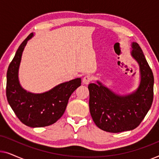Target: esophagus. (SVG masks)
I'll return each mask as SVG.
<instances>
[{
	"mask_svg": "<svg viewBox=\"0 0 159 159\" xmlns=\"http://www.w3.org/2000/svg\"><path fill=\"white\" fill-rule=\"evenodd\" d=\"M92 80H93V78L91 76L85 75L83 77V79H82V82H83V84H88L91 81H92Z\"/></svg>",
	"mask_w": 159,
	"mask_h": 159,
	"instance_id": "34e87169",
	"label": "esophagus"
}]
</instances>
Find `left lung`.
I'll return each instance as SVG.
<instances>
[{"mask_svg": "<svg viewBox=\"0 0 159 159\" xmlns=\"http://www.w3.org/2000/svg\"><path fill=\"white\" fill-rule=\"evenodd\" d=\"M132 48L131 55L140 66V82L136 91L119 95L99 81L88 85L91 116L97 127L103 131L117 133L135 129L153 103V72L140 45L132 43Z\"/></svg>", "mask_w": 159, "mask_h": 159, "instance_id": "1", "label": "left lung"}]
</instances>
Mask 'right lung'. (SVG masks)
I'll use <instances>...</instances> for the list:
<instances>
[{"label":"right lung","mask_w":159,"mask_h":159,"mask_svg":"<svg viewBox=\"0 0 159 159\" xmlns=\"http://www.w3.org/2000/svg\"><path fill=\"white\" fill-rule=\"evenodd\" d=\"M31 33L17 49L7 71L6 97L18 119L30 127H42L56 122L66 110L74 91L81 85V79L70 80L43 93H32L21 88L18 73L21 55Z\"/></svg>","instance_id":"1"}]
</instances>
